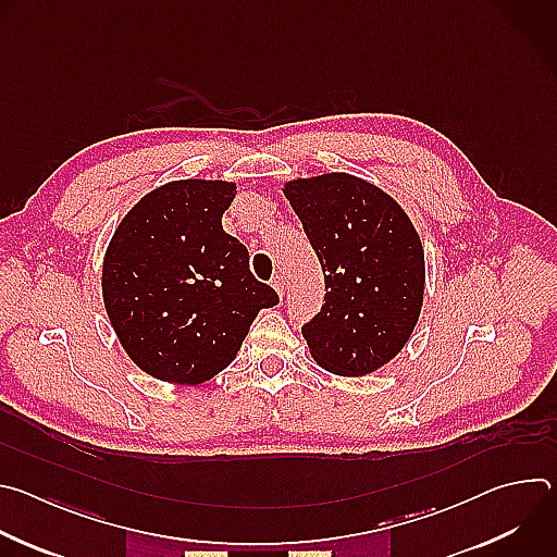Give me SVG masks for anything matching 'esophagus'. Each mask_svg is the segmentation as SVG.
<instances>
[{
	"label": "esophagus",
	"instance_id": "34e87169",
	"mask_svg": "<svg viewBox=\"0 0 557 557\" xmlns=\"http://www.w3.org/2000/svg\"><path fill=\"white\" fill-rule=\"evenodd\" d=\"M271 286L275 288V293L282 297L284 295V277L282 275H275L273 280H271Z\"/></svg>",
	"mask_w": 557,
	"mask_h": 557
}]
</instances>
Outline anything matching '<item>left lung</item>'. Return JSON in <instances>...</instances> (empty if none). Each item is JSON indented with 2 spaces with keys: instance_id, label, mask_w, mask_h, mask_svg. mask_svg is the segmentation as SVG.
<instances>
[{
  "instance_id": "8db88e82",
  "label": "left lung",
  "mask_w": 557,
  "mask_h": 557,
  "mask_svg": "<svg viewBox=\"0 0 557 557\" xmlns=\"http://www.w3.org/2000/svg\"><path fill=\"white\" fill-rule=\"evenodd\" d=\"M322 262L326 301L301 329L310 357L366 376L404 350L425 295V253L410 215L381 187L346 172L284 183Z\"/></svg>"
}]
</instances>
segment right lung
I'll use <instances>...</instances> for the list:
<instances>
[{"mask_svg":"<svg viewBox=\"0 0 557 557\" xmlns=\"http://www.w3.org/2000/svg\"><path fill=\"white\" fill-rule=\"evenodd\" d=\"M235 183L185 178L145 194L103 256L101 290L127 357L149 376L198 385L240 350L277 293L249 271V251L224 233Z\"/></svg>","mask_w":557,"mask_h":557,"instance_id":"right-lung-1","label":"right lung"}]
</instances>
